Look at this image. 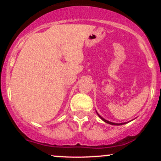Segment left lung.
<instances>
[{
  "label": "left lung",
  "mask_w": 161,
  "mask_h": 161,
  "mask_svg": "<svg viewBox=\"0 0 161 161\" xmlns=\"http://www.w3.org/2000/svg\"><path fill=\"white\" fill-rule=\"evenodd\" d=\"M96 113H97V116H99L100 118H101V119H102L103 121L104 122H105V123H108V124H110V125H123V124H125V123H112V122H110V121H108V120H107V119H104V118L102 117V116H101L98 114V113H97V111H96Z\"/></svg>",
  "instance_id": "left-lung-1"
}]
</instances>
